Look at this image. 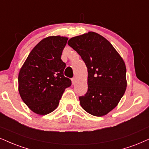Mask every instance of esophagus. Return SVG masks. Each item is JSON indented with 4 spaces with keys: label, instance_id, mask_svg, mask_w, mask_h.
<instances>
[{
    "label": "esophagus",
    "instance_id": "1",
    "mask_svg": "<svg viewBox=\"0 0 149 149\" xmlns=\"http://www.w3.org/2000/svg\"><path fill=\"white\" fill-rule=\"evenodd\" d=\"M72 83L73 85L75 84V83H76V78H75V77L72 78Z\"/></svg>",
    "mask_w": 149,
    "mask_h": 149
}]
</instances>
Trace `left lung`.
<instances>
[{"label": "left lung", "mask_w": 149, "mask_h": 149, "mask_svg": "<svg viewBox=\"0 0 149 149\" xmlns=\"http://www.w3.org/2000/svg\"><path fill=\"white\" fill-rule=\"evenodd\" d=\"M68 44L88 68V91L79 97L81 106L94 116L106 115L116 107L126 91L124 61L112 44L97 33L71 38Z\"/></svg>", "instance_id": "1"}]
</instances>
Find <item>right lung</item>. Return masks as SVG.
<instances>
[{
  "label": "right lung",
  "instance_id": "1",
  "mask_svg": "<svg viewBox=\"0 0 149 149\" xmlns=\"http://www.w3.org/2000/svg\"><path fill=\"white\" fill-rule=\"evenodd\" d=\"M68 38L49 36L31 51L18 74V91L26 105L38 115H47L58 105L66 88L71 86L63 75L61 54Z\"/></svg>",
  "mask_w": 149,
  "mask_h": 149
}]
</instances>
